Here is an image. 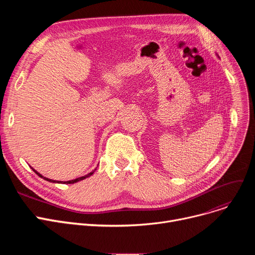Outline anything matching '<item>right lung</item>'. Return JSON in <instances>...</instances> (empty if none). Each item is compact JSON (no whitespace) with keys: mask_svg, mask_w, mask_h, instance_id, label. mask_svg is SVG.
<instances>
[{"mask_svg":"<svg viewBox=\"0 0 255 255\" xmlns=\"http://www.w3.org/2000/svg\"><path fill=\"white\" fill-rule=\"evenodd\" d=\"M37 175L40 177V178H42V179H44L45 181H48V182H50V183H63V184H74V183H77V182H79V181H82V180H85V179H87V178H89V177H91L94 172H95V170H96V168L94 169V170H92L90 173H88V175H86V176H83V177H79V178H77V179H74V180H70V181H66V182H62V181H56V180H51V179H48V178H45V177H43L41 173H39L38 171H36L33 167H31Z\"/></svg>","mask_w":255,"mask_h":255,"instance_id":"add662e5","label":"right lung"}]
</instances>
